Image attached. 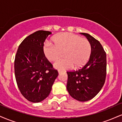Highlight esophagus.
<instances>
[{
  "label": "esophagus",
  "mask_w": 122,
  "mask_h": 122,
  "mask_svg": "<svg viewBox=\"0 0 122 122\" xmlns=\"http://www.w3.org/2000/svg\"><path fill=\"white\" fill-rule=\"evenodd\" d=\"M58 73L60 74V73H62V71H58Z\"/></svg>",
  "instance_id": "1"
}]
</instances>
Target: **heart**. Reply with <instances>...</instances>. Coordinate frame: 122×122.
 I'll return each mask as SVG.
<instances>
[{
  "instance_id": "1",
  "label": "heart",
  "mask_w": 122,
  "mask_h": 122,
  "mask_svg": "<svg viewBox=\"0 0 122 122\" xmlns=\"http://www.w3.org/2000/svg\"><path fill=\"white\" fill-rule=\"evenodd\" d=\"M54 43L46 41L42 50L46 58L55 61L64 55V58L54 64L58 70H66L73 68H80L86 64L91 53V44L87 39L71 33L57 34L53 38ZM63 53H62V52Z\"/></svg>"
}]
</instances>
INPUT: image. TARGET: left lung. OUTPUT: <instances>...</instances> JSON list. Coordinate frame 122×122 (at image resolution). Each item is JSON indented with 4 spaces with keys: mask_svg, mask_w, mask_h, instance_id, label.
Here are the masks:
<instances>
[{
    "mask_svg": "<svg viewBox=\"0 0 122 122\" xmlns=\"http://www.w3.org/2000/svg\"><path fill=\"white\" fill-rule=\"evenodd\" d=\"M91 44L88 62L81 69L67 72L66 89L73 99L80 102L91 100L100 92L106 76V53L99 41L87 33H81Z\"/></svg>",
    "mask_w": 122,
    "mask_h": 122,
    "instance_id": "8db88e82",
    "label": "left lung"
}]
</instances>
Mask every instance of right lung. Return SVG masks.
<instances>
[{"mask_svg":"<svg viewBox=\"0 0 122 122\" xmlns=\"http://www.w3.org/2000/svg\"><path fill=\"white\" fill-rule=\"evenodd\" d=\"M51 34L39 30L30 34L20 43L15 56L14 71L18 88L33 103L42 102L49 96L58 75L42 50L44 42Z\"/></svg>","mask_w":122,"mask_h":122,"instance_id":"add662e5","label":"right lung"}]
</instances>
